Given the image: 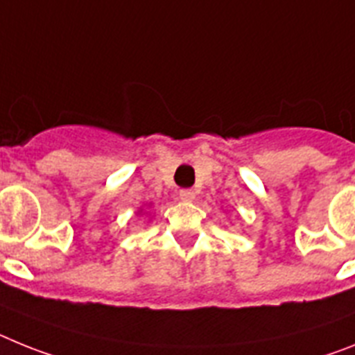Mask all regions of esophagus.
<instances>
[{
    "instance_id": "esophagus-1",
    "label": "esophagus",
    "mask_w": 355,
    "mask_h": 355,
    "mask_svg": "<svg viewBox=\"0 0 355 355\" xmlns=\"http://www.w3.org/2000/svg\"><path fill=\"white\" fill-rule=\"evenodd\" d=\"M196 196V193L193 189H182L180 191V200L182 202H193Z\"/></svg>"
}]
</instances>
